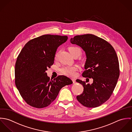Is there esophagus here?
<instances>
[{"label": "esophagus", "instance_id": "obj_1", "mask_svg": "<svg viewBox=\"0 0 132 132\" xmlns=\"http://www.w3.org/2000/svg\"><path fill=\"white\" fill-rule=\"evenodd\" d=\"M72 81H73V82L74 83H75L76 79H75V78H72Z\"/></svg>", "mask_w": 132, "mask_h": 132}]
</instances>
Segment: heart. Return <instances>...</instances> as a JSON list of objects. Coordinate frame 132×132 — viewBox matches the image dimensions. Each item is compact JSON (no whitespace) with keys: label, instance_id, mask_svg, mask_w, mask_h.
Returning a JSON list of instances; mask_svg holds the SVG:
<instances>
[{"label":"heart","instance_id":"b5f03b06","mask_svg":"<svg viewBox=\"0 0 132 132\" xmlns=\"http://www.w3.org/2000/svg\"><path fill=\"white\" fill-rule=\"evenodd\" d=\"M69 50L70 53L72 55L75 52L79 51L81 52L80 49L76 47H70ZM58 55V53H56L55 55V59H56ZM78 70V67L77 65H73V66H65L63 67L60 69L61 72L65 75L69 76V77H74L76 75V72Z\"/></svg>","mask_w":132,"mask_h":132}]
</instances>
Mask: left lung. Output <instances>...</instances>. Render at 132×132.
Instances as JSON below:
<instances>
[{
    "mask_svg": "<svg viewBox=\"0 0 132 132\" xmlns=\"http://www.w3.org/2000/svg\"><path fill=\"white\" fill-rule=\"evenodd\" d=\"M70 42L85 52V71L82 76L87 78L88 81V78L93 80L92 84L76 80L84 87L83 93L77 96V99L86 107H98L109 98L119 76L116 52L108 42L92 34L76 36L71 38Z\"/></svg>",
    "mask_w": 132,
    "mask_h": 132,
    "instance_id": "1",
    "label": "left lung"
}]
</instances>
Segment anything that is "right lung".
Returning <instances> with one entry per match:
<instances>
[{"instance_id": "1", "label": "right lung", "mask_w": 132, "mask_h": 132, "mask_svg": "<svg viewBox=\"0 0 132 132\" xmlns=\"http://www.w3.org/2000/svg\"><path fill=\"white\" fill-rule=\"evenodd\" d=\"M67 36L45 35L28 42L20 53L15 64V84L21 96L37 108L49 106L60 90L73 81L65 76L53 80L46 72L54 61L57 49Z\"/></svg>"}]
</instances>
